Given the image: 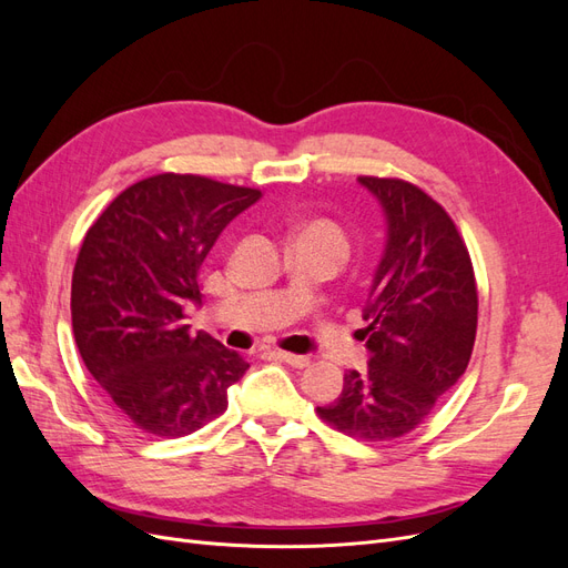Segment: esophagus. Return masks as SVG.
<instances>
[{
    "instance_id": "34e87169",
    "label": "esophagus",
    "mask_w": 568,
    "mask_h": 568,
    "mask_svg": "<svg viewBox=\"0 0 568 568\" xmlns=\"http://www.w3.org/2000/svg\"><path fill=\"white\" fill-rule=\"evenodd\" d=\"M274 355H277L280 359H284L286 365L298 367V369L311 365V357H307V355H294V353H284V351H274Z\"/></svg>"
}]
</instances>
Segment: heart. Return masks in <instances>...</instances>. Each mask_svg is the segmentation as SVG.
<instances>
[{
	"mask_svg": "<svg viewBox=\"0 0 568 568\" xmlns=\"http://www.w3.org/2000/svg\"><path fill=\"white\" fill-rule=\"evenodd\" d=\"M301 234H307V236H315L320 239V242H324L326 246H329V251L334 253V257L338 263H343L351 253V242L346 232H343L336 222H329V220H317V222H311V225H305Z\"/></svg>",
	"mask_w": 568,
	"mask_h": 568,
	"instance_id": "b5f03b06",
	"label": "heart"
}]
</instances>
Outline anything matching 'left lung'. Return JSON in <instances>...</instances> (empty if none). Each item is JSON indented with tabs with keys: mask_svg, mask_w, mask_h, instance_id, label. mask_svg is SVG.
Instances as JSON below:
<instances>
[{
	"mask_svg": "<svg viewBox=\"0 0 568 568\" xmlns=\"http://www.w3.org/2000/svg\"><path fill=\"white\" fill-rule=\"evenodd\" d=\"M379 201L386 246L374 270L367 369H348L320 417L353 438L390 440L422 424L469 365L478 296L467 246L450 215L419 186L357 178Z\"/></svg>",
	"mask_w": 568,
	"mask_h": 568,
	"instance_id": "left-lung-1",
	"label": "left lung"
}]
</instances>
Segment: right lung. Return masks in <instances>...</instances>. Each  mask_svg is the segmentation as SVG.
Listing matches in <instances>:
<instances>
[{
	"mask_svg": "<svg viewBox=\"0 0 568 568\" xmlns=\"http://www.w3.org/2000/svg\"><path fill=\"white\" fill-rule=\"evenodd\" d=\"M257 189L163 173L128 186L97 217L73 270V336L84 367L153 436L196 432L227 409L246 359L192 334L199 272L220 232L261 199Z\"/></svg>",
	"mask_w": 568,
	"mask_h": 568,
	"instance_id": "add662e5",
	"label": "right lung"
}]
</instances>
